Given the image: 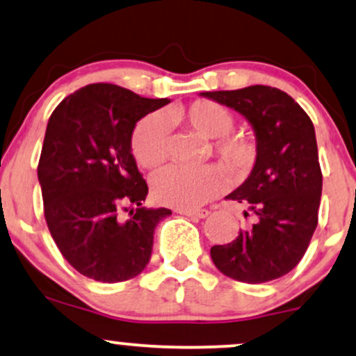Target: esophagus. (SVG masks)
<instances>
[{
	"label": "esophagus",
	"instance_id": "obj_1",
	"mask_svg": "<svg viewBox=\"0 0 356 356\" xmlns=\"http://www.w3.org/2000/svg\"><path fill=\"white\" fill-rule=\"evenodd\" d=\"M179 214L189 216V218H197V219H204L209 216V211L207 209H179Z\"/></svg>",
	"mask_w": 356,
	"mask_h": 356
}]
</instances>
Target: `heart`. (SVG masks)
Segmentation results:
<instances>
[{"mask_svg": "<svg viewBox=\"0 0 356 356\" xmlns=\"http://www.w3.org/2000/svg\"><path fill=\"white\" fill-rule=\"evenodd\" d=\"M172 124L197 134L202 138H216L212 152L232 177H244L251 172L257 159V145L248 136H231L234 118L226 107L212 100H195L189 105L174 107L167 113ZM132 154L144 169L164 164L169 152L167 129L159 115H149L134 129ZM222 174L216 167L181 169L167 167L152 181V194L161 204L177 209H194L202 206L222 189Z\"/></svg>", "mask_w": 356, "mask_h": 356, "instance_id": "heart-1", "label": "heart"}]
</instances>
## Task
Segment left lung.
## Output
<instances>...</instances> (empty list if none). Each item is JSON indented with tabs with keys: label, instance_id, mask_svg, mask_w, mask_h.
I'll list each match as a JSON object with an SVG mask.
<instances>
[{
	"label": "left lung",
	"instance_id": "1",
	"mask_svg": "<svg viewBox=\"0 0 356 356\" xmlns=\"http://www.w3.org/2000/svg\"><path fill=\"white\" fill-rule=\"evenodd\" d=\"M251 124L257 159L226 199L243 204L249 224L234 241L212 246L222 275L249 284L288 275L305 256L318 224L323 175L312 118L288 93L266 85L202 92Z\"/></svg>",
	"mask_w": 356,
	"mask_h": 356
}]
</instances>
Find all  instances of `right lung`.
<instances>
[{"label": "right lung", "instance_id": "1", "mask_svg": "<svg viewBox=\"0 0 356 356\" xmlns=\"http://www.w3.org/2000/svg\"><path fill=\"white\" fill-rule=\"evenodd\" d=\"M169 102L93 83L61 100L48 120L38 164L44 219L65 259L90 280L140 275L155 226L172 214L142 206L149 187L130 147L137 122Z\"/></svg>", "mask_w": 356, "mask_h": 356}]
</instances>
